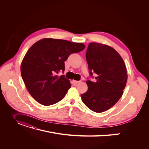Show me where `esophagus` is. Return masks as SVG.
Returning a JSON list of instances; mask_svg holds the SVG:
<instances>
[{
    "label": "esophagus",
    "instance_id": "esophagus-1",
    "mask_svg": "<svg viewBox=\"0 0 149 149\" xmlns=\"http://www.w3.org/2000/svg\"><path fill=\"white\" fill-rule=\"evenodd\" d=\"M73 81H74V82L75 84H77V83H78L81 82V81H77V80H73Z\"/></svg>",
    "mask_w": 149,
    "mask_h": 149
}]
</instances>
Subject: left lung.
<instances>
[{
	"label": "left lung",
	"instance_id": "8db88e82",
	"mask_svg": "<svg viewBox=\"0 0 149 149\" xmlns=\"http://www.w3.org/2000/svg\"><path fill=\"white\" fill-rule=\"evenodd\" d=\"M90 75L96 74V81H86L88 91L81 94L84 104L92 111L104 112L118 101L127 80L124 61L115 49L107 45L91 43L86 51Z\"/></svg>",
	"mask_w": 149,
	"mask_h": 149
}]
</instances>
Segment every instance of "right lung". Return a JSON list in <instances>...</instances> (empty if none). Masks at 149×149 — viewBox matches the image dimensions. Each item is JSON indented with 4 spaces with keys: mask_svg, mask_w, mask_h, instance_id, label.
<instances>
[{
    "mask_svg": "<svg viewBox=\"0 0 149 149\" xmlns=\"http://www.w3.org/2000/svg\"><path fill=\"white\" fill-rule=\"evenodd\" d=\"M82 43L45 38L28 49L20 66L22 79L31 94L38 103L49 106L64 98L71 86L63 75L65 61L69 55L83 51Z\"/></svg>",
    "mask_w": 149,
    "mask_h": 149,
    "instance_id": "1",
    "label": "right lung"
}]
</instances>
